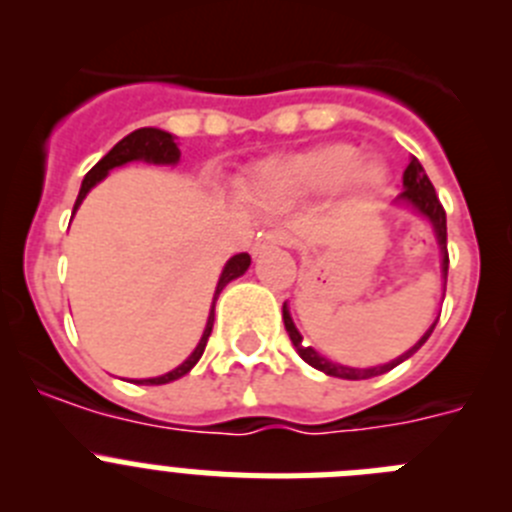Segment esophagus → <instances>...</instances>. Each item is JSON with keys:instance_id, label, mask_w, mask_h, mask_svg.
<instances>
[{"instance_id": "1", "label": "esophagus", "mask_w": 512, "mask_h": 512, "mask_svg": "<svg viewBox=\"0 0 512 512\" xmlns=\"http://www.w3.org/2000/svg\"><path fill=\"white\" fill-rule=\"evenodd\" d=\"M292 243V238H289L287 230L277 228V230H269V233H261L259 238H256V243H253V253H261L266 251V248H274V246H289Z\"/></svg>"}]
</instances>
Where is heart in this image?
<instances>
[{
  "label": "heart",
  "instance_id": "heart-1",
  "mask_svg": "<svg viewBox=\"0 0 512 512\" xmlns=\"http://www.w3.org/2000/svg\"><path fill=\"white\" fill-rule=\"evenodd\" d=\"M359 168V153L351 146H323L300 156L271 161L261 171V182L274 194H318L333 192L346 184ZM359 182L366 187L382 182V171L377 166H364L356 172Z\"/></svg>",
  "mask_w": 512,
  "mask_h": 512
}]
</instances>
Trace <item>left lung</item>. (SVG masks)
Returning a JSON list of instances; mask_svg holds the SVG:
<instances>
[{"label": "left lung", "instance_id": "8db88e82", "mask_svg": "<svg viewBox=\"0 0 512 512\" xmlns=\"http://www.w3.org/2000/svg\"><path fill=\"white\" fill-rule=\"evenodd\" d=\"M402 184H405V192L400 194V200L410 202V205H413L415 210L420 212V215H425L433 223V230H436V238H438V246H441V253H443V279H446V277H449V248H446V210H443L441 200H438V194H436V189H433L428 174H425L423 166L418 164V158H413V161L405 166V171H402ZM282 318H284V328H287L289 338H292V343H295L297 354H300L302 359H305L310 366L320 369V372L330 374V377H341V379H372V377H379V374H384V372H390V369H395L397 364H402L405 359H410V356H413L415 351H418V348L423 346L425 341H428V336H431L433 328H436V323H438V320H436V323L431 325V330H428V333H425V336L420 338V341L415 343L413 348H410L408 354H402L400 359L390 361V364H384V366H374V369H348V366L333 364V361L323 359V356L315 354L310 346H305V343H302L300 330L295 328V323H292V318H289L287 305L282 307Z\"/></svg>", "mask_w": 512, "mask_h": 512}]
</instances>
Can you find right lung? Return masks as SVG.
Instances as JSON below:
<instances>
[{"mask_svg":"<svg viewBox=\"0 0 512 512\" xmlns=\"http://www.w3.org/2000/svg\"><path fill=\"white\" fill-rule=\"evenodd\" d=\"M138 158H143V161H151V164H176V161H179V148H176V143H174V135L166 133V130H156V128H140V130H135V133L125 135V138H122L120 143H117V146L112 148V151L107 153V156H104L97 166H92V171L84 176L74 210L81 205V200L87 197L89 189H92L97 182H102L104 176H107V171L115 169V166L128 164V161H138ZM248 264H251V256H248V253H235L233 259L225 264L223 274H220V282H217V289H215V300H217V295L223 292L225 284L233 282L235 277H241L243 271L248 269ZM212 323H215V305H212L210 318H207V325H205V333H202L200 343H197V348L192 351V356H189L184 364L176 366L174 372L164 374V377H156V379H140V382L169 384V382H174V379L184 377V374H187L189 369L197 364V361H200V356L205 354L207 338H210V333H212Z\"/></svg>","mask_w":512,"mask_h":512,"instance_id":"1","label":"right lung"}]
</instances>
